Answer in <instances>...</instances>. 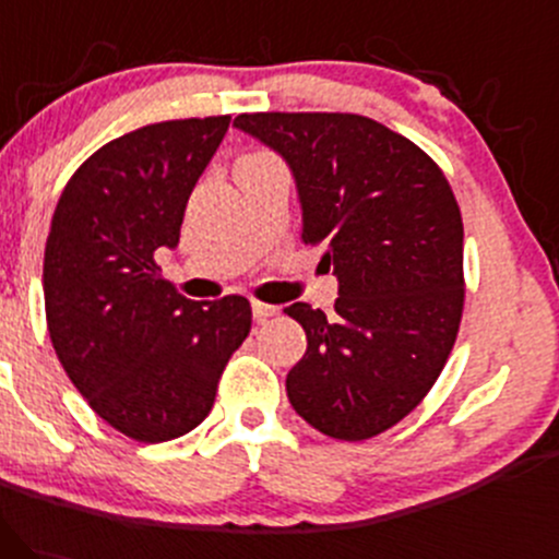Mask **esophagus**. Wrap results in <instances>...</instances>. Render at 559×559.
I'll return each instance as SVG.
<instances>
[{
	"mask_svg": "<svg viewBox=\"0 0 559 559\" xmlns=\"http://www.w3.org/2000/svg\"><path fill=\"white\" fill-rule=\"evenodd\" d=\"M250 309H253V319H255V322H259V324H263V322H266V319L277 317V313H280L277 306L261 304V300H253V304H250Z\"/></svg>",
	"mask_w": 559,
	"mask_h": 559,
	"instance_id": "34e87169",
	"label": "esophagus"
}]
</instances>
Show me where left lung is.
Returning <instances> with one entry per match:
<instances>
[{"instance_id": "obj_1", "label": "left lung", "mask_w": 559, "mask_h": 559, "mask_svg": "<svg viewBox=\"0 0 559 559\" xmlns=\"http://www.w3.org/2000/svg\"><path fill=\"white\" fill-rule=\"evenodd\" d=\"M290 168L300 240L337 277L335 313H285L306 330L287 399L311 428L364 441L393 428L441 374L462 319V216L415 142L350 112H242L231 123Z\"/></svg>"}]
</instances>
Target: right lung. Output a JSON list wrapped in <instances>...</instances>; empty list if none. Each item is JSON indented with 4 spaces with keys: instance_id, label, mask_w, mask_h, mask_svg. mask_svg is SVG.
Segmentation results:
<instances>
[{
    "instance_id": "1",
    "label": "right lung",
    "mask_w": 559,
    "mask_h": 559,
    "mask_svg": "<svg viewBox=\"0 0 559 559\" xmlns=\"http://www.w3.org/2000/svg\"><path fill=\"white\" fill-rule=\"evenodd\" d=\"M229 116L150 123L99 147L62 190L44 250L55 354L105 423L144 443L209 417L231 350L250 332L242 296L190 300L155 250L179 246L187 200Z\"/></svg>"
}]
</instances>
